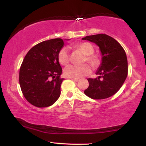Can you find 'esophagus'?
<instances>
[{
	"label": "esophagus",
	"instance_id": "1",
	"mask_svg": "<svg viewBox=\"0 0 146 146\" xmlns=\"http://www.w3.org/2000/svg\"><path fill=\"white\" fill-rule=\"evenodd\" d=\"M72 80H74V81H75V82H78L80 80L79 79H78V78H71Z\"/></svg>",
	"mask_w": 146,
	"mask_h": 146
}]
</instances>
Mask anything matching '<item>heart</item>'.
I'll list each match as a JSON object with an SVG mask.
<instances>
[{"label": "heart", "instance_id": "obj_1", "mask_svg": "<svg viewBox=\"0 0 146 146\" xmlns=\"http://www.w3.org/2000/svg\"><path fill=\"white\" fill-rule=\"evenodd\" d=\"M74 47L86 56L84 61L88 62L92 67H96L99 64L100 60L98 57L92 55L94 53V48L91 44L88 42H81L76 44ZM58 58L59 62L62 65L66 66L70 62L68 49L65 47L62 48L59 51ZM90 72L91 68L87 64L81 66L70 65L64 70V73L66 76L72 78H81L89 74Z\"/></svg>", "mask_w": 146, "mask_h": 146}]
</instances>
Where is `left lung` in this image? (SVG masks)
Segmentation results:
<instances>
[{
    "mask_svg": "<svg viewBox=\"0 0 146 146\" xmlns=\"http://www.w3.org/2000/svg\"><path fill=\"white\" fill-rule=\"evenodd\" d=\"M99 47L101 63L96 78L88 79L89 86L84 94L92 99L108 98L115 94L124 83L127 75V60L124 50L118 42L105 34L86 36L82 38Z\"/></svg>",
    "mask_w": 146,
    "mask_h": 146,
    "instance_id": "1",
    "label": "left lung"
}]
</instances>
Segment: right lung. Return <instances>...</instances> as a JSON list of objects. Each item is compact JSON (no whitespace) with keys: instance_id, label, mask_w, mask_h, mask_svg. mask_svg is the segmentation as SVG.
<instances>
[{"instance_id":"add662e5","label":"right lung","mask_w":146,"mask_h":146,"mask_svg":"<svg viewBox=\"0 0 146 146\" xmlns=\"http://www.w3.org/2000/svg\"><path fill=\"white\" fill-rule=\"evenodd\" d=\"M64 45L61 38L43 41L32 48L23 60L20 86L27 100L36 107L50 106L60 96L64 78H60L62 72L58 56Z\"/></svg>"}]
</instances>
